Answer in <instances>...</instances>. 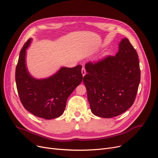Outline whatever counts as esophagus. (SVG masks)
I'll return each mask as SVG.
<instances>
[{"mask_svg":"<svg viewBox=\"0 0 158 158\" xmlns=\"http://www.w3.org/2000/svg\"><path fill=\"white\" fill-rule=\"evenodd\" d=\"M81 72H82V76H85L86 75V70H85V69L82 67V70H81Z\"/></svg>","mask_w":158,"mask_h":158,"instance_id":"1","label":"esophagus"}]
</instances>
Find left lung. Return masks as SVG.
<instances>
[{
	"instance_id": "8db88e82",
	"label": "left lung",
	"mask_w": 158,
	"mask_h": 158,
	"mask_svg": "<svg viewBox=\"0 0 158 158\" xmlns=\"http://www.w3.org/2000/svg\"><path fill=\"white\" fill-rule=\"evenodd\" d=\"M115 56L86 63L83 82L92 113L110 118L133 104L140 82L138 56L127 38L122 39Z\"/></svg>"
}]
</instances>
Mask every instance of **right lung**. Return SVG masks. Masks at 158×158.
Returning a JSON list of instances; mask_svg holds the SVG:
<instances>
[{
    "label": "right lung",
    "mask_w": 158,
    "mask_h": 158,
    "mask_svg": "<svg viewBox=\"0 0 158 158\" xmlns=\"http://www.w3.org/2000/svg\"><path fill=\"white\" fill-rule=\"evenodd\" d=\"M32 39L22 47L15 72L19 97L25 109L37 117L51 120L63 113L66 101L82 81V66H62L48 77L37 79L29 73L26 63V50Z\"/></svg>",
    "instance_id": "add662e5"
}]
</instances>
